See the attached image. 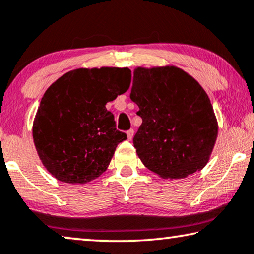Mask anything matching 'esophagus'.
Masks as SVG:
<instances>
[{"mask_svg": "<svg viewBox=\"0 0 254 254\" xmlns=\"http://www.w3.org/2000/svg\"><path fill=\"white\" fill-rule=\"evenodd\" d=\"M127 138L128 139H129V141H130V139L131 138H133V136H134V130L133 129H129V130H127Z\"/></svg>", "mask_w": 254, "mask_h": 254, "instance_id": "1", "label": "esophagus"}]
</instances>
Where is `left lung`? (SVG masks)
Segmentation results:
<instances>
[{
    "label": "left lung",
    "mask_w": 254,
    "mask_h": 254,
    "mask_svg": "<svg viewBox=\"0 0 254 254\" xmlns=\"http://www.w3.org/2000/svg\"><path fill=\"white\" fill-rule=\"evenodd\" d=\"M130 100L142 125L134 136L144 166L163 179L203 170L218 137V120L206 91L176 66L134 69Z\"/></svg>",
    "instance_id": "obj_1"
}]
</instances>
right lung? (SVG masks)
<instances>
[{
    "instance_id": "right-lung-1",
    "label": "right lung",
    "mask_w": 254,
    "mask_h": 254,
    "mask_svg": "<svg viewBox=\"0 0 254 254\" xmlns=\"http://www.w3.org/2000/svg\"><path fill=\"white\" fill-rule=\"evenodd\" d=\"M129 83L127 67L76 68L48 88L33 123V139L54 178L82 185L106 171L127 135L117 130L105 105Z\"/></svg>"
}]
</instances>
